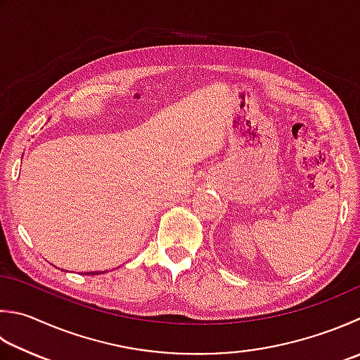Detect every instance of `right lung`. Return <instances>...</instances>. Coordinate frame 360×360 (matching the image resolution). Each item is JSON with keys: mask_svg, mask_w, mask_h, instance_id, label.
Segmentation results:
<instances>
[{"mask_svg": "<svg viewBox=\"0 0 360 360\" xmlns=\"http://www.w3.org/2000/svg\"><path fill=\"white\" fill-rule=\"evenodd\" d=\"M87 274H89V273H87ZM91 274H98V273H91Z\"/></svg>", "mask_w": 360, "mask_h": 360, "instance_id": "right-lung-1", "label": "right lung"}]
</instances>
